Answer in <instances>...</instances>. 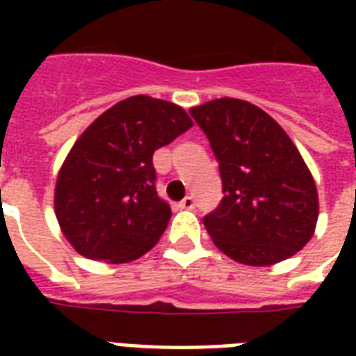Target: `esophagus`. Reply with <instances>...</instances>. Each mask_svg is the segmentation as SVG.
Segmentation results:
<instances>
[{"instance_id": "obj_1", "label": "esophagus", "mask_w": 356, "mask_h": 356, "mask_svg": "<svg viewBox=\"0 0 356 356\" xmlns=\"http://www.w3.org/2000/svg\"><path fill=\"white\" fill-rule=\"evenodd\" d=\"M179 208H183V209H193V208H194V198H193V196H185L183 200L179 202Z\"/></svg>"}]
</instances>
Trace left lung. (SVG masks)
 Masks as SVG:
<instances>
[{
    "label": "left lung",
    "mask_w": 356,
    "mask_h": 356,
    "mask_svg": "<svg viewBox=\"0 0 356 356\" xmlns=\"http://www.w3.org/2000/svg\"><path fill=\"white\" fill-rule=\"evenodd\" d=\"M219 162L223 200L202 221L223 254L252 267L284 261L311 240L318 219L313 175L267 112L240 99L191 108Z\"/></svg>",
    "instance_id": "1"
}]
</instances>
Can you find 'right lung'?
I'll use <instances>...</instances> for the list:
<instances>
[{
  "instance_id": "obj_1",
  "label": "right lung",
  "mask_w": 356,
  "mask_h": 356,
  "mask_svg": "<svg viewBox=\"0 0 356 356\" xmlns=\"http://www.w3.org/2000/svg\"><path fill=\"white\" fill-rule=\"evenodd\" d=\"M191 127L177 104L135 95L81 133L55 188L58 225L78 254L127 263L154 246L171 209L156 193L152 154Z\"/></svg>"
}]
</instances>
